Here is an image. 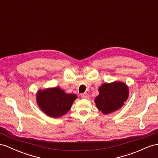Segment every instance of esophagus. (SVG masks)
<instances>
[{
	"label": "esophagus",
	"instance_id": "esophagus-1",
	"mask_svg": "<svg viewBox=\"0 0 158 158\" xmlns=\"http://www.w3.org/2000/svg\"><path fill=\"white\" fill-rule=\"evenodd\" d=\"M81 97L83 98H86V99L89 98V94H87V93H83V94H81Z\"/></svg>",
	"mask_w": 158,
	"mask_h": 158
}]
</instances>
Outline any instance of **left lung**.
Segmentation results:
<instances>
[{
  "label": "left lung",
  "mask_w": 158,
  "mask_h": 158,
  "mask_svg": "<svg viewBox=\"0 0 158 158\" xmlns=\"http://www.w3.org/2000/svg\"><path fill=\"white\" fill-rule=\"evenodd\" d=\"M99 94L94 99L97 109L108 114L123 106L128 97V87L125 83L116 81L102 84L98 89Z\"/></svg>",
  "instance_id": "obj_1"
}]
</instances>
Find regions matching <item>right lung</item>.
<instances>
[{"label":"right lung","mask_w":158,"mask_h":158,"mask_svg":"<svg viewBox=\"0 0 158 158\" xmlns=\"http://www.w3.org/2000/svg\"><path fill=\"white\" fill-rule=\"evenodd\" d=\"M77 98L75 94H67L59 87L39 90L36 94L40 109L53 118H58L66 114Z\"/></svg>","instance_id":"obj_1"}]
</instances>
